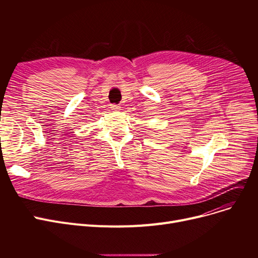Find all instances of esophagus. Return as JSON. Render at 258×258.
Listing matches in <instances>:
<instances>
[{
    "mask_svg": "<svg viewBox=\"0 0 258 258\" xmlns=\"http://www.w3.org/2000/svg\"><path fill=\"white\" fill-rule=\"evenodd\" d=\"M111 108H112L113 111L117 112V111L120 110V105H119V104H112V105H111Z\"/></svg>",
    "mask_w": 258,
    "mask_h": 258,
    "instance_id": "esophagus-1",
    "label": "esophagus"
}]
</instances>
